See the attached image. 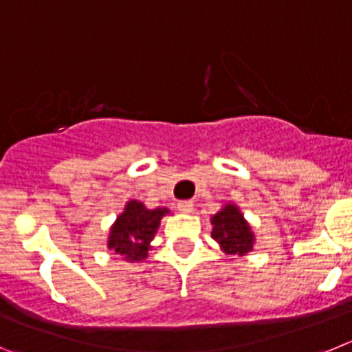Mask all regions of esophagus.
Here are the masks:
<instances>
[{"instance_id": "esophagus-1", "label": "esophagus", "mask_w": 352, "mask_h": 352, "mask_svg": "<svg viewBox=\"0 0 352 352\" xmlns=\"http://www.w3.org/2000/svg\"><path fill=\"white\" fill-rule=\"evenodd\" d=\"M192 208H195L192 201H180V204H177V210L184 212V214H189V212H192Z\"/></svg>"}]
</instances>
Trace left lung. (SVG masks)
Instances as JSON below:
<instances>
[{"instance_id":"obj_1","label":"left lung","mask_w":352,"mask_h":352,"mask_svg":"<svg viewBox=\"0 0 352 352\" xmlns=\"http://www.w3.org/2000/svg\"><path fill=\"white\" fill-rule=\"evenodd\" d=\"M210 223L212 239L226 254L242 258L252 251L256 242L254 231L235 204L221 207V210L210 217Z\"/></svg>"}]
</instances>
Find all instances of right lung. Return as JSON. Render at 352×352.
<instances>
[{
  "label": "right lung",
  "instance_id": "right-lung-1",
  "mask_svg": "<svg viewBox=\"0 0 352 352\" xmlns=\"http://www.w3.org/2000/svg\"><path fill=\"white\" fill-rule=\"evenodd\" d=\"M170 214L168 208H147L138 199H129L124 210L117 215L110 226L107 247L113 254L129 263H140L153 249L154 235L157 233L161 219Z\"/></svg>",
  "mask_w": 352,
  "mask_h": 352
}]
</instances>
